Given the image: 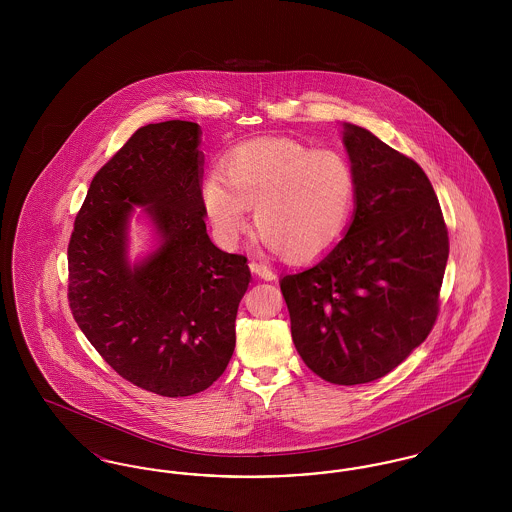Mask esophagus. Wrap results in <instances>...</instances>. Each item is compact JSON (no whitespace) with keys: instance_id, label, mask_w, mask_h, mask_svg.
<instances>
[{"instance_id":"34e87169","label":"esophagus","mask_w":512,"mask_h":512,"mask_svg":"<svg viewBox=\"0 0 512 512\" xmlns=\"http://www.w3.org/2000/svg\"><path fill=\"white\" fill-rule=\"evenodd\" d=\"M249 268H251V272H253L255 276H259V278H263V280H274V278H276L274 270H272V268H268L267 265H261V263L251 261V263H249Z\"/></svg>"}]
</instances>
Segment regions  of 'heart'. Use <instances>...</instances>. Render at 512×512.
<instances>
[{
	"label": "heart",
	"mask_w": 512,
	"mask_h": 512,
	"mask_svg": "<svg viewBox=\"0 0 512 512\" xmlns=\"http://www.w3.org/2000/svg\"><path fill=\"white\" fill-rule=\"evenodd\" d=\"M355 174L334 149L292 138H259L234 147L201 182V203L213 236L234 247L249 211L259 240L292 261H311L338 244L347 228Z\"/></svg>",
	"instance_id": "1"
}]
</instances>
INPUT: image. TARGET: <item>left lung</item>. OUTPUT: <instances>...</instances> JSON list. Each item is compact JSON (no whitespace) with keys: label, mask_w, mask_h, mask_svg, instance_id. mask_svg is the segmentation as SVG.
Wrapping results in <instances>:
<instances>
[{"label":"left lung","mask_w":512,"mask_h":512,"mask_svg":"<svg viewBox=\"0 0 512 512\" xmlns=\"http://www.w3.org/2000/svg\"><path fill=\"white\" fill-rule=\"evenodd\" d=\"M355 174L345 236L317 265L284 274L297 353L322 380L366 384L401 365L438 318L449 238L424 171L363 126L343 122Z\"/></svg>","instance_id":"obj_1"}]
</instances>
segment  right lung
<instances>
[{
  "instance_id": "add662e5",
  "label": "right lung",
  "mask_w": 512,
  "mask_h": 512,
  "mask_svg": "<svg viewBox=\"0 0 512 512\" xmlns=\"http://www.w3.org/2000/svg\"><path fill=\"white\" fill-rule=\"evenodd\" d=\"M201 128L147 124L94 176L69 244V305L105 363L165 397L207 390L232 359L251 280L244 255L211 242L201 203ZM134 206L156 249L127 259Z\"/></svg>"
}]
</instances>
